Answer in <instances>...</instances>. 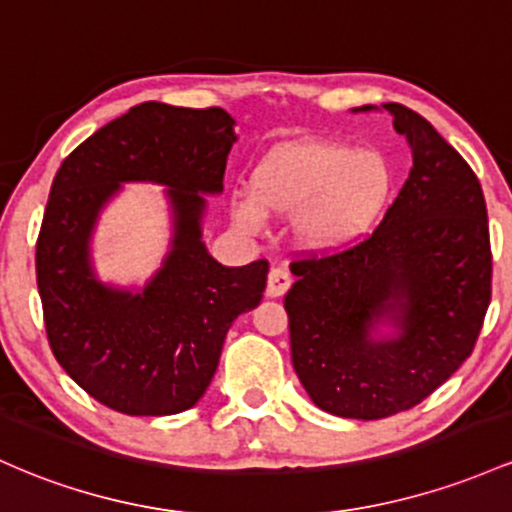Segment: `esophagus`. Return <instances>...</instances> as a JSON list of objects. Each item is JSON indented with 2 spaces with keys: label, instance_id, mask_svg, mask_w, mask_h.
I'll use <instances>...</instances> for the list:
<instances>
[{
  "label": "esophagus",
  "instance_id": "1",
  "mask_svg": "<svg viewBox=\"0 0 512 512\" xmlns=\"http://www.w3.org/2000/svg\"><path fill=\"white\" fill-rule=\"evenodd\" d=\"M291 286V274L282 267H272L269 269L267 277V296L277 299V296H284Z\"/></svg>",
  "mask_w": 512,
  "mask_h": 512
}]
</instances>
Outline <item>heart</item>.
Returning a JSON list of instances; mask_svg holds the SVG:
<instances>
[{"label": "heart", "mask_w": 512, "mask_h": 512, "mask_svg": "<svg viewBox=\"0 0 512 512\" xmlns=\"http://www.w3.org/2000/svg\"><path fill=\"white\" fill-rule=\"evenodd\" d=\"M391 192L389 162L374 150L333 140L284 143L250 172V196L233 201L235 223L265 230V211L291 216L296 238L313 250H340L369 233Z\"/></svg>", "instance_id": "b5f03b06"}]
</instances>
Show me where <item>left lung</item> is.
<instances>
[{"label":"left lung","mask_w":512,"mask_h":512,"mask_svg":"<svg viewBox=\"0 0 512 512\" xmlns=\"http://www.w3.org/2000/svg\"><path fill=\"white\" fill-rule=\"evenodd\" d=\"M364 111L372 106H362ZM413 167L372 233L291 262L284 296L303 389L340 418L408 411L474 352L491 303V240L474 170L420 114L384 104ZM389 319L393 339H374Z\"/></svg>","instance_id":"left-lung-1"}]
</instances>
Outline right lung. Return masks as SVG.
<instances>
[{"label": "right lung", "mask_w": 512, "mask_h": 512, "mask_svg": "<svg viewBox=\"0 0 512 512\" xmlns=\"http://www.w3.org/2000/svg\"><path fill=\"white\" fill-rule=\"evenodd\" d=\"M233 119L218 106L145 101L65 157L36 243L46 335L60 367L106 408L172 415L209 389L223 340L262 301L269 262L223 267L201 243L204 196L223 192ZM121 181L165 183L173 252L140 295L96 282L88 235Z\"/></svg>", "instance_id": "1"}]
</instances>
